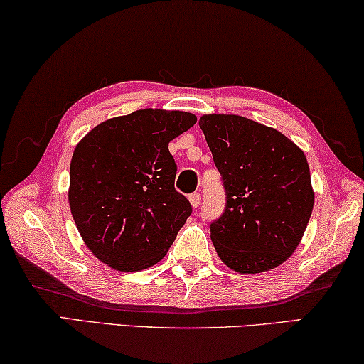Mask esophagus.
Segmentation results:
<instances>
[{"instance_id":"34e87169","label":"esophagus","mask_w":364,"mask_h":364,"mask_svg":"<svg viewBox=\"0 0 364 364\" xmlns=\"http://www.w3.org/2000/svg\"><path fill=\"white\" fill-rule=\"evenodd\" d=\"M188 200H190V205H192L193 208H198L200 203H201V195L200 193H192L188 196Z\"/></svg>"}]
</instances>
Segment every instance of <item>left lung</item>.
<instances>
[{"instance_id": "1", "label": "left lung", "mask_w": 364, "mask_h": 364, "mask_svg": "<svg viewBox=\"0 0 364 364\" xmlns=\"http://www.w3.org/2000/svg\"><path fill=\"white\" fill-rule=\"evenodd\" d=\"M198 124L228 198L224 214L211 224L218 256L238 274L281 266L313 213L305 153L279 130L237 114H205Z\"/></svg>"}]
</instances>
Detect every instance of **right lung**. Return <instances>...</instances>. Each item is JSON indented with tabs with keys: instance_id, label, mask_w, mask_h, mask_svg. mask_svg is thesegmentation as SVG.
<instances>
[{
	"instance_id": "add662e5",
	"label": "right lung",
	"mask_w": 364,
	"mask_h": 364,
	"mask_svg": "<svg viewBox=\"0 0 364 364\" xmlns=\"http://www.w3.org/2000/svg\"><path fill=\"white\" fill-rule=\"evenodd\" d=\"M196 122L186 111L139 109L93 127L70 159L69 206L87 248L116 271L164 258L192 213L174 188V140Z\"/></svg>"
}]
</instances>
